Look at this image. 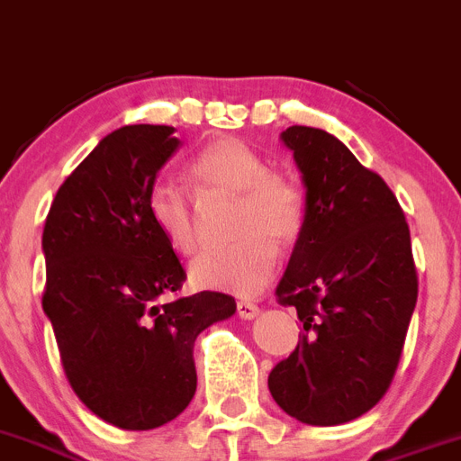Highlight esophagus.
<instances>
[{
	"label": "esophagus",
	"instance_id": "1",
	"mask_svg": "<svg viewBox=\"0 0 461 461\" xmlns=\"http://www.w3.org/2000/svg\"><path fill=\"white\" fill-rule=\"evenodd\" d=\"M236 313H239L241 320H253L258 318L259 308L253 302H236Z\"/></svg>",
	"mask_w": 461,
	"mask_h": 461
}]
</instances>
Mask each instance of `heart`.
<instances>
[{
  "label": "heart",
  "mask_w": 461,
  "mask_h": 461,
  "mask_svg": "<svg viewBox=\"0 0 461 461\" xmlns=\"http://www.w3.org/2000/svg\"><path fill=\"white\" fill-rule=\"evenodd\" d=\"M202 202L236 199L231 248L206 250L190 267L192 285L202 290L253 297L267 287L278 262L276 243L302 234L303 194L287 176L271 171L267 159L239 139L208 143L187 167ZM148 218L176 253L190 255L202 241L194 202L174 183H155L148 192Z\"/></svg>",
  "instance_id": "1"
}]
</instances>
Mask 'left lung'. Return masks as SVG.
<instances>
[{
	"label": "left lung",
	"instance_id": "8db88e82",
	"mask_svg": "<svg viewBox=\"0 0 461 461\" xmlns=\"http://www.w3.org/2000/svg\"><path fill=\"white\" fill-rule=\"evenodd\" d=\"M306 187V218L276 287L303 331L269 374L287 415L315 427L359 418L383 399L418 302L411 231L397 197L336 136L280 134Z\"/></svg>",
	"mask_w": 461,
	"mask_h": 461
}]
</instances>
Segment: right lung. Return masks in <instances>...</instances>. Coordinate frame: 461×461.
I'll return each mask as SVG.
<instances>
[{
    "instance_id": "1",
    "label": "right lung",
    "mask_w": 461,
    "mask_h": 461,
    "mask_svg": "<svg viewBox=\"0 0 461 461\" xmlns=\"http://www.w3.org/2000/svg\"><path fill=\"white\" fill-rule=\"evenodd\" d=\"M167 125H125L104 136L59 185L46 227L48 315L71 390L104 422L162 427L197 390L192 348L234 315V297L185 283L174 248L148 218V192L181 141Z\"/></svg>"
}]
</instances>
